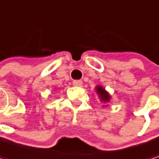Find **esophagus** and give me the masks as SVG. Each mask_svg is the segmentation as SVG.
Returning <instances> with one entry per match:
<instances>
[{
    "instance_id": "obj_1",
    "label": "esophagus",
    "mask_w": 159,
    "mask_h": 159,
    "mask_svg": "<svg viewBox=\"0 0 159 159\" xmlns=\"http://www.w3.org/2000/svg\"><path fill=\"white\" fill-rule=\"evenodd\" d=\"M72 85H73L74 87H82L83 82H82L81 80H74V81L72 82Z\"/></svg>"
}]
</instances>
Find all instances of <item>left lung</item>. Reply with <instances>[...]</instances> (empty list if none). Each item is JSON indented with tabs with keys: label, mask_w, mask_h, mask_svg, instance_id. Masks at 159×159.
<instances>
[{
	"label": "left lung",
	"mask_w": 159,
	"mask_h": 159,
	"mask_svg": "<svg viewBox=\"0 0 159 159\" xmlns=\"http://www.w3.org/2000/svg\"><path fill=\"white\" fill-rule=\"evenodd\" d=\"M96 93L99 96V99L103 103H108L111 100V95L109 94L108 91L104 89L102 86H96Z\"/></svg>",
	"instance_id": "1"
}]
</instances>
